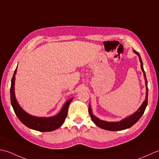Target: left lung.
I'll return each mask as SVG.
<instances>
[{"label":"left lung","instance_id":"8db88e82","mask_svg":"<svg viewBox=\"0 0 159 159\" xmlns=\"http://www.w3.org/2000/svg\"><path fill=\"white\" fill-rule=\"evenodd\" d=\"M133 52L137 54L139 56V61L141 62V69L143 73V76L145 79V86H146V93H145V99L144 102L142 103L141 106H140L137 111L134 112L133 114L129 115V116H127L125 119H122V120L119 121H116V122H110V121H106L103 120H101L99 118L97 117L96 116L93 114V111L91 109V106L89 103V115L91 117L93 121L95 123L96 125H98L99 128L106 129V130H109V131H118V130H123V129H125L129 128L132 127V125L135 124L137 123L139 119L141 117V116L145 112V110L146 108V106L148 105V82L146 79V75H145V73L143 69V61L141 58L140 55L138 52L136 51H133Z\"/></svg>","mask_w":159,"mask_h":159}]
</instances>
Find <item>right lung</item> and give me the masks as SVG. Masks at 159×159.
I'll return each mask as SVG.
<instances>
[{
	"mask_svg": "<svg viewBox=\"0 0 159 159\" xmlns=\"http://www.w3.org/2000/svg\"><path fill=\"white\" fill-rule=\"evenodd\" d=\"M16 70H17V67H16L11 79L10 95L11 106L19 120L27 127L40 132H51L59 128L65 121L68 113V108H69L70 103L72 102L73 98L68 100L62 106L60 112L56 115L49 116V117H38V116L31 115L21 108L16 98L14 85Z\"/></svg>",
	"mask_w": 159,
	"mask_h": 159,
	"instance_id": "1",
	"label": "right lung"
}]
</instances>
